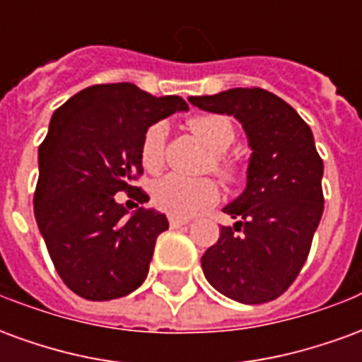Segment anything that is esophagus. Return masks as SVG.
<instances>
[{"label":"esophagus","instance_id":"obj_1","mask_svg":"<svg viewBox=\"0 0 362 362\" xmlns=\"http://www.w3.org/2000/svg\"><path fill=\"white\" fill-rule=\"evenodd\" d=\"M168 223H170V227L173 228H178V227H182V225H188L189 219H184V217H174V215H170V217H168Z\"/></svg>","mask_w":362,"mask_h":362}]
</instances>
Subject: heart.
I'll use <instances>...</instances> for the list:
<instances>
[{
    "label": "heart",
    "instance_id": "obj_1",
    "mask_svg": "<svg viewBox=\"0 0 362 362\" xmlns=\"http://www.w3.org/2000/svg\"><path fill=\"white\" fill-rule=\"evenodd\" d=\"M188 127L211 151L209 168L219 174L225 182L240 178V166L225 151L235 143V124L219 114H202L188 119ZM168 127L165 122H157L143 134L139 158L145 170L157 173L165 163V145ZM151 199L160 211L174 217H189L213 205L219 199V188L211 178H184L180 174H166L158 178L151 188Z\"/></svg>",
    "mask_w": 362,
    "mask_h": 362
}]
</instances>
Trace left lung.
<instances>
[{
  "label": "left lung",
  "instance_id": "obj_1",
  "mask_svg": "<svg viewBox=\"0 0 362 362\" xmlns=\"http://www.w3.org/2000/svg\"><path fill=\"white\" fill-rule=\"evenodd\" d=\"M202 110L235 116L250 139L248 184L225 207L235 227L202 256L207 281L244 304L275 300L298 277L324 211V163L308 124L269 90L189 96Z\"/></svg>",
  "mask_w": 362,
  "mask_h": 362
}]
</instances>
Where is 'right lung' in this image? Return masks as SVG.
<instances>
[{"mask_svg":"<svg viewBox=\"0 0 362 362\" xmlns=\"http://www.w3.org/2000/svg\"><path fill=\"white\" fill-rule=\"evenodd\" d=\"M188 110L180 96H157L132 83L93 85L54 112L38 149L35 217L56 272L87 300L129 295L149 272L168 221L155 209L127 217L118 192L137 204L143 134L160 118Z\"/></svg>","mask_w":362,"mask_h":362,"instance_id":"obj_1","label":"right lung"}]
</instances>
